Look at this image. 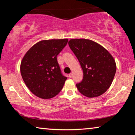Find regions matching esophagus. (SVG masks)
<instances>
[{
  "label": "esophagus",
  "mask_w": 135,
  "mask_h": 135,
  "mask_svg": "<svg viewBox=\"0 0 135 135\" xmlns=\"http://www.w3.org/2000/svg\"><path fill=\"white\" fill-rule=\"evenodd\" d=\"M68 76H69L70 78H71V77H72V74H71V73H70V74H69V75H68Z\"/></svg>",
  "instance_id": "34e87169"
}]
</instances>
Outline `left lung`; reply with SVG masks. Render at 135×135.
Wrapping results in <instances>:
<instances>
[{"label": "left lung", "instance_id": "1", "mask_svg": "<svg viewBox=\"0 0 135 135\" xmlns=\"http://www.w3.org/2000/svg\"><path fill=\"white\" fill-rule=\"evenodd\" d=\"M68 45L83 71V80L76 84L79 92L88 98L103 94L110 87L116 72L113 56L103 46L89 39H71Z\"/></svg>", "mask_w": 135, "mask_h": 135}]
</instances>
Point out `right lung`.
Segmentation results:
<instances>
[{"label":"right lung","instance_id":"1","mask_svg":"<svg viewBox=\"0 0 135 135\" xmlns=\"http://www.w3.org/2000/svg\"><path fill=\"white\" fill-rule=\"evenodd\" d=\"M68 40L64 38L40 41L24 56L20 65L22 78L36 97L48 99L62 90L67 78L61 73L56 57Z\"/></svg>","mask_w":135,"mask_h":135}]
</instances>
